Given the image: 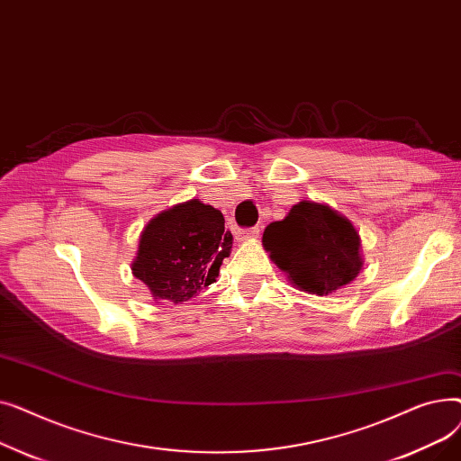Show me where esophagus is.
<instances>
[{
  "instance_id": "esophagus-1",
  "label": "esophagus",
  "mask_w": 461,
  "mask_h": 461,
  "mask_svg": "<svg viewBox=\"0 0 461 461\" xmlns=\"http://www.w3.org/2000/svg\"><path fill=\"white\" fill-rule=\"evenodd\" d=\"M259 237V228H250V230H237L235 231V239L239 243H243V240H250V239H258Z\"/></svg>"
}]
</instances>
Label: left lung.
<instances>
[{
	"mask_svg": "<svg viewBox=\"0 0 461 461\" xmlns=\"http://www.w3.org/2000/svg\"><path fill=\"white\" fill-rule=\"evenodd\" d=\"M263 249L310 295H332L362 269L360 235L349 218L327 203L303 200L263 231Z\"/></svg>",
	"mask_w": 461,
	"mask_h": 461,
	"instance_id": "1",
	"label": "left lung"
}]
</instances>
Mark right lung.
Here are the masks:
<instances>
[{
	"mask_svg": "<svg viewBox=\"0 0 461 461\" xmlns=\"http://www.w3.org/2000/svg\"><path fill=\"white\" fill-rule=\"evenodd\" d=\"M231 245L222 212L194 198L151 218L131 269L155 301L181 304L216 282Z\"/></svg>",
	"mask_w": 461,
	"mask_h": 461,
	"instance_id": "obj_1",
	"label": "right lung"
}]
</instances>
